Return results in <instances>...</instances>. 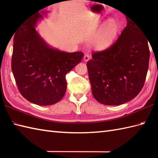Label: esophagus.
Wrapping results in <instances>:
<instances>
[{"label": "esophagus", "mask_w": 158, "mask_h": 158, "mask_svg": "<svg viewBox=\"0 0 158 158\" xmlns=\"http://www.w3.org/2000/svg\"><path fill=\"white\" fill-rule=\"evenodd\" d=\"M89 58H90L88 54H85L84 57H83V60H84V62H88L89 60Z\"/></svg>", "instance_id": "1"}]
</instances>
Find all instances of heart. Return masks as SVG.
<instances>
[{
  "label": "heart",
  "instance_id": "b5f03b06",
  "mask_svg": "<svg viewBox=\"0 0 158 158\" xmlns=\"http://www.w3.org/2000/svg\"><path fill=\"white\" fill-rule=\"evenodd\" d=\"M119 30V24L117 19L111 18L107 20L100 27L94 36L92 44L97 51H103L112 45Z\"/></svg>",
  "mask_w": 158,
  "mask_h": 158
}]
</instances>
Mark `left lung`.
Masks as SVG:
<instances>
[{
  "label": "left lung",
  "instance_id": "8db88e82",
  "mask_svg": "<svg viewBox=\"0 0 158 158\" xmlns=\"http://www.w3.org/2000/svg\"><path fill=\"white\" fill-rule=\"evenodd\" d=\"M148 39L132 20L115 43L93 53L87 62L93 96L106 105H120L135 98L145 81L149 61Z\"/></svg>",
  "mask_w": 158,
  "mask_h": 158
}]
</instances>
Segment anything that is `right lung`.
Instances as JSON below:
<instances>
[{
	"label": "right lung",
	"instance_id": "add662e5",
	"mask_svg": "<svg viewBox=\"0 0 158 158\" xmlns=\"http://www.w3.org/2000/svg\"><path fill=\"white\" fill-rule=\"evenodd\" d=\"M40 11V10H39ZM47 12L35 13L14 32L11 69L21 94L37 105L59 102L66 90V75L81 62L83 53L52 48L36 31Z\"/></svg>",
	"mask_w": 158,
	"mask_h": 158
}]
</instances>
